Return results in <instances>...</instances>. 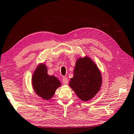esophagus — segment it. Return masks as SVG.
Listing matches in <instances>:
<instances>
[{"instance_id":"34e87169","label":"esophagus","mask_w":134,"mask_h":134,"mask_svg":"<svg viewBox=\"0 0 134 134\" xmlns=\"http://www.w3.org/2000/svg\"><path fill=\"white\" fill-rule=\"evenodd\" d=\"M62 81L63 82V83L64 85H67L68 82H69V80H68V78L67 77H64L63 78V80Z\"/></svg>"}]
</instances>
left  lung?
Returning <instances> with one entry per match:
<instances>
[{
    "label": "left lung",
    "mask_w": 134,
    "mask_h": 134,
    "mask_svg": "<svg viewBox=\"0 0 134 134\" xmlns=\"http://www.w3.org/2000/svg\"><path fill=\"white\" fill-rule=\"evenodd\" d=\"M101 83V75L96 64L87 57L79 59L69 83L78 97L84 101L90 100L100 90Z\"/></svg>",
    "instance_id": "1"
}]
</instances>
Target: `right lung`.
Wrapping results in <instances>:
<instances>
[{
    "label": "right lung",
    "instance_id": "add662e5",
    "mask_svg": "<svg viewBox=\"0 0 134 134\" xmlns=\"http://www.w3.org/2000/svg\"><path fill=\"white\" fill-rule=\"evenodd\" d=\"M32 84L35 92L44 99L51 98L61 83L54 76L48 75L47 68L42 64L39 65L34 73Z\"/></svg>",
    "mask_w": 134,
    "mask_h": 134
}]
</instances>
